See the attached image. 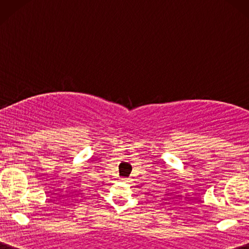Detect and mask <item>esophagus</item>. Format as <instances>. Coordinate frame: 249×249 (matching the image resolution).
Segmentation results:
<instances>
[{
	"label": "esophagus",
	"mask_w": 249,
	"mask_h": 249,
	"mask_svg": "<svg viewBox=\"0 0 249 249\" xmlns=\"http://www.w3.org/2000/svg\"><path fill=\"white\" fill-rule=\"evenodd\" d=\"M121 181H122V182H124V183L128 182V181H127V178H121Z\"/></svg>",
	"instance_id": "obj_1"
}]
</instances>
